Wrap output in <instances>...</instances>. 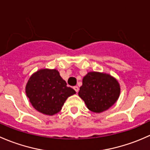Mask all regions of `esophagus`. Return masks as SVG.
Listing matches in <instances>:
<instances>
[{
	"mask_svg": "<svg viewBox=\"0 0 150 150\" xmlns=\"http://www.w3.org/2000/svg\"><path fill=\"white\" fill-rule=\"evenodd\" d=\"M74 90H75L76 92H79V87H78V86H74Z\"/></svg>",
	"mask_w": 150,
	"mask_h": 150,
	"instance_id": "obj_1",
	"label": "esophagus"
}]
</instances>
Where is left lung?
Listing matches in <instances>:
<instances>
[{"label":"left lung","instance_id":"obj_1","mask_svg":"<svg viewBox=\"0 0 150 150\" xmlns=\"http://www.w3.org/2000/svg\"><path fill=\"white\" fill-rule=\"evenodd\" d=\"M120 95L118 81L110 75L89 72L84 77L79 96L86 107L95 112H101L110 108Z\"/></svg>","mask_w":150,"mask_h":150}]
</instances>
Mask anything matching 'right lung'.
Segmentation results:
<instances>
[{"mask_svg": "<svg viewBox=\"0 0 150 150\" xmlns=\"http://www.w3.org/2000/svg\"><path fill=\"white\" fill-rule=\"evenodd\" d=\"M26 93L37 110L52 115L59 112L65 101L76 93L55 69H41L29 78Z\"/></svg>", "mask_w": 150, "mask_h": 150, "instance_id": "add662e5", "label": "right lung"}]
</instances>
